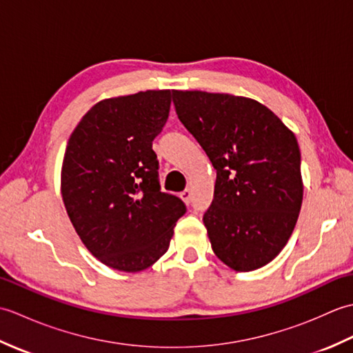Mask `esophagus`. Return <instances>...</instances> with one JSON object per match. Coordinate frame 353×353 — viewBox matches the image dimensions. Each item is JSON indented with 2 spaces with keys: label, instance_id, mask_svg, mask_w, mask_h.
<instances>
[{
  "label": "esophagus",
  "instance_id": "1",
  "mask_svg": "<svg viewBox=\"0 0 353 353\" xmlns=\"http://www.w3.org/2000/svg\"><path fill=\"white\" fill-rule=\"evenodd\" d=\"M191 196H192V194H191V191H190L188 188H186L185 191H182V192H181V199L185 201L186 205H190V203H191Z\"/></svg>",
  "mask_w": 353,
  "mask_h": 353
}]
</instances>
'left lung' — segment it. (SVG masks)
Here are the masks:
<instances>
[{
	"instance_id": "8db88e82",
	"label": "left lung",
	"mask_w": 353,
	"mask_h": 353,
	"mask_svg": "<svg viewBox=\"0 0 353 353\" xmlns=\"http://www.w3.org/2000/svg\"><path fill=\"white\" fill-rule=\"evenodd\" d=\"M176 114L216 170L203 223L211 247L235 272L272 262L301 212V148L287 125L256 100L172 91Z\"/></svg>"
}]
</instances>
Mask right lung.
<instances>
[{"instance_id": "right-lung-1", "label": "right lung", "mask_w": 353, "mask_h": 353, "mask_svg": "<svg viewBox=\"0 0 353 353\" xmlns=\"http://www.w3.org/2000/svg\"><path fill=\"white\" fill-rule=\"evenodd\" d=\"M170 89L101 100L71 133L61 191L81 243L118 272L138 273L168 250L183 201L162 192L153 139L167 123Z\"/></svg>"}]
</instances>
